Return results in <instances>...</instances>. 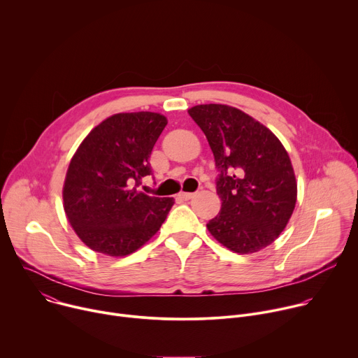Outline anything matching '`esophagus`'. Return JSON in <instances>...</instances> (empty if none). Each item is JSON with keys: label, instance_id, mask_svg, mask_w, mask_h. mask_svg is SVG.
Instances as JSON below:
<instances>
[{"label": "esophagus", "instance_id": "1", "mask_svg": "<svg viewBox=\"0 0 358 358\" xmlns=\"http://www.w3.org/2000/svg\"><path fill=\"white\" fill-rule=\"evenodd\" d=\"M192 195H194L192 192H180V194H178V198H181V199H185V201H187V199H191V198H192Z\"/></svg>", "mask_w": 358, "mask_h": 358}]
</instances>
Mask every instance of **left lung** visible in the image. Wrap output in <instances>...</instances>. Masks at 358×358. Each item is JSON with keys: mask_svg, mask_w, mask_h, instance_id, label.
Wrapping results in <instances>:
<instances>
[{"mask_svg": "<svg viewBox=\"0 0 358 358\" xmlns=\"http://www.w3.org/2000/svg\"><path fill=\"white\" fill-rule=\"evenodd\" d=\"M214 152L222 206L207 228L232 252L271 245L293 214L297 184L287 151L264 124L227 105L188 110Z\"/></svg>", "mask_w": 358, "mask_h": 358, "instance_id": "left-lung-1", "label": "left lung"}]
</instances>
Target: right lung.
<instances>
[{
    "mask_svg": "<svg viewBox=\"0 0 358 358\" xmlns=\"http://www.w3.org/2000/svg\"><path fill=\"white\" fill-rule=\"evenodd\" d=\"M167 119L152 112L119 113L96 126L71 160L65 185L66 217L90 249L126 257L155 235L174 199L137 191L151 176L152 147Z\"/></svg>",
    "mask_w": 358,
    "mask_h": 358,
    "instance_id": "1",
    "label": "right lung"
}]
</instances>
